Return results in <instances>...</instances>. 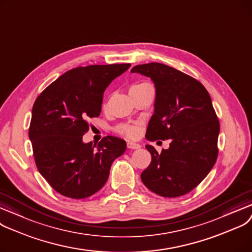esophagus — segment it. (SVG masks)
<instances>
[{
    "label": "esophagus",
    "instance_id": "esophagus-1",
    "mask_svg": "<svg viewBox=\"0 0 252 252\" xmlns=\"http://www.w3.org/2000/svg\"><path fill=\"white\" fill-rule=\"evenodd\" d=\"M127 148L128 149H132V150H137V149H140V145H139V143H136V142L128 140L127 141Z\"/></svg>",
    "mask_w": 252,
    "mask_h": 252
}]
</instances>
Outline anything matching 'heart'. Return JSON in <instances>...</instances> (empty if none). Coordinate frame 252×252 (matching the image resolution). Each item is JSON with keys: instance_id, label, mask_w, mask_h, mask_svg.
Wrapping results in <instances>:
<instances>
[{"instance_id": "obj_1", "label": "heart", "mask_w": 252, "mask_h": 252, "mask_svg": "<svg viewBox=\"0 0 252 252\" xmlns=\"http://www.w3.org/2000/svg\"><path fill=\"white\" fill-rule=\"evenodd\" d=\"M147 83H141V84H137V85H134L132 87H137V86H141V85H146ZM118 131L120 133L125 134L127 136H136L138 133V128L136 126H129V125H121L118 127Z\"/></svg>"}]
</instances>
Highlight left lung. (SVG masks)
Masks as SVG:
<instances>
[{"instance_id": "left-lung-1", "label": "left lung", "mask_w": 252, "mask_h": 252, "mask_svg": "<svg viewBox=\"0 0 252 252\" xmlns=\"http://www.w3.org/2000/svg\"><path fill=\"white\" fill-rule=\"evenodd\" d=\"M131 73L151 78L156 88L147 139L171 140L161 154L146 146L152 161L141 181L162 197L186 195L207 176L218 158L220 122L210 95L199 81L163 63L138 64Z\"/></svg>"}]
</instances>
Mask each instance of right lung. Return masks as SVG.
<instances>
[{
  "label": "right lung",
  "instance_id": "1",
  "mask_svg": "<svg viewBox=\"0 0 252 252\" xmlns=\"http://www.w3.org/2000/svg\"><path fill=\"white\" fill-rule=\"evenodd\" d=\"M130 63L88 65L70 69L35 99L29 130L33 157L42 176L63 196L84 199L98 191L109 178L126 141L115 136L96 146L85 143L87 120L101 112L103 92Z\"/></svg>",
  "mask_w": 252,
  "mask_h": 252
}]
</instances>
